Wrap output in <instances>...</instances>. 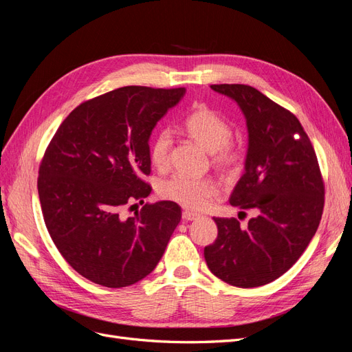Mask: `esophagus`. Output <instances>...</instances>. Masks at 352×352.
<instances>
[{
	"label": "esophagus",
	"instance_id": "34e87169",
	"mask_svg": "<svg viewBox=\"0 0 352 352\" xmlns=\"http://www.w3.org/2000/svg\"><path fill=\"white\" fill-rule=\"evenodd\" d=\"M199 217V214H197V212H194V211H189V210H185L184 212H182V219L184 220H195V219H198Z\"/></svg>",
	"mask_w": 352,
	"mask_h": 352
}]
</instances>
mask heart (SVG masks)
I'll return each instance as SVG.
<instances>
[{
	"mask_svg": "<svg viewBox=\"0 0 352 352\" xmlns=\"http://www.w3.org/2000/svg\"><path fill=\"white\" fill-rule=\"evenodd\" d=\"M184 131L197 140L212 154V162L220 167H230L236 163L238 150L230 141V123L204 104H198L182 120ZM172 146V135L163 129L157 132L150 148L151 163L157 168H164L168 163V153ZM158 194L163 198L177 202L190 210H204L219 195V186L214 180L207 177H192L177 173L162 182Z\"/></svg>",
	"mask_w": 352,
	"mask_h": 352,
	"instance_id": "obj_1",
	"label": "heart"
}]
</instances>
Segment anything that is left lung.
I'll list each match as a JSON object with an SVG mask.
<instances>
[{"label": "left lung", "instance_id": "1", "mask_svg": "<svg viewBox=\"0 0 352 352\" xmlns=\"http://www.w3.org/2000/svg\"><path fill=\"white\" fill-rule=\"evenodd\" d=\"M211 89L236 101L247 119L245 172L229 202L252 210L254 217L247 228L235 217H214L217 239L204 248V257L223 282L261 286L289 270L316 235L324 207L323 177L314 148L289 110L250 85Z\"/></svg>", "mask_w": 352, "mask_h": 352}]
</instances>
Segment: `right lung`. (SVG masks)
<instances>
[{"mask_svg":"<svg viewBox=\"0 0 352 352\" xmlns=\"http://www.w3.org/2000/svg\"><path fill=\"white\" fill-rule=\"evenodd\" d=\"M185 88L123 87L78 105L60 124L39 166L38 194L57 250L83 278L129 286L163 257L182 211L173 201L123 208L151 192L150 141ZM136 206V204H133ZM131 206V207H133Z\"/></svg>","mask_w":352,"mask_h":352,"instance_id":"1","label":"right lung"}]
</instances>
